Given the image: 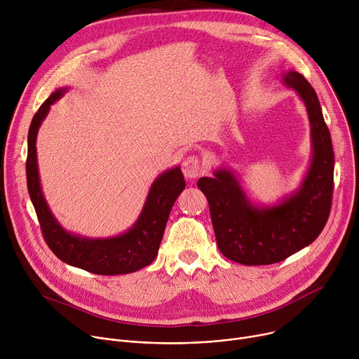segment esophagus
<instances>
[{"instance_id":"34e87169","label":"esophagus","mask_w":359,"mask_h":359,"mask_svg":"<svg viewBox=\"0 0 359 359\" xmlns=\"http://www.w3.org/2000/svg\"><path fill=\"white\" fill-rule=\"evenodd\" d=\"M182 169H183V175H184L187 179H196V177H198L200 173H201V162H200L198 156H196V155L187 156V158L183 161Z\"/></svg>"}]
</instances>
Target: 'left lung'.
Wrapping results in <instances>:
<instances>
[{
	"instance_id": "obj_1",
	"label": "left lung",
	"mask_w": 359,
	"mask_h": 359,
	"mask_svg": "<svg viewBox=\"0 0 359 359\" xmlns=\"http://www.w3.org/2000/svg\"><path fill=\"white\" fill-rule=\"evenodd\" d=\"M283 79L304 100L311 125L313 159L299 189L276 206L259 208L227 169H217L215 177H200L197 182L209 201L220 252L244 266L274 264L310 245L331 212L334 150L318 96L295 71L284 74Z\"/></svg>"
}]
</instances>
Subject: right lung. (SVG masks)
Wrapping results in <instances>:
<instances>
[{"mask_svg": "<svg viewBox=\"0 0 359 359\" xmlns=\"http://www.w3.org/2000/svg\"><path fill=\"white\" fill-rule=\"evenodd\" d=\"M65 90L67 88H61L50 93L34 115L28 130L27 186L43 240L61 262L85 271L100 276L135 273L156 259L172 206L186 186L183 173L177 166L153 182L139 219L126 233L109 238H86L68 233L50 213L42 194L35 146L42 121Z\"/></svg>", "mask_w": 359, "mask_h": 359, "instance_id": "right-lung-1", "label": "right lung"}]
</instances>
